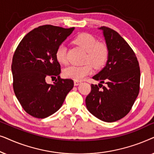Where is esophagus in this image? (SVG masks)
<instances>
[{
	"label": "esophagus",
	"instance_id": "34e87169",
	"mask_svg": "<svg viewBox=\"0 0 154 154\" xmlns=\"http://www.w3.org/2000/svg\"><path fill=\"white\" fill-rule=\"evenodd\" d=\"M81 83V81H77V80H74V85H79Z\"/></svg>",
	"mask_w": 154,
	"mask_h": 154
}]
</instances>
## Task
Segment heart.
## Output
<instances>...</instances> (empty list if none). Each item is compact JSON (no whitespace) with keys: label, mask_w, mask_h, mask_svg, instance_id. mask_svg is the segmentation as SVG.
I'll use <instances>...</instances> for the list:
<instances>
[{"label":"heart","mask_w":154,"mask_h":154,"mask_svg":"<svg viewBox=\"0 0 154 154\" xmlns=\"http://www.w3.org/2000/svg\"><path fill=\"white\" fill-rule=\"evenodd\" d=\"M73 43L79 45L86 52L85 62H90L95 67L100 68L106 63L109 57V49L107 45L97 40L93 35L88 33L78 35L73 40ZM55 57L58 62L66 64L67 62L66 48L64 44H61L57 48ZM93 68L90 63L83 66H67L63 71V74L66 78L77 81H81L92 72Z\"/></svg>","instance_id":"obj_1"}]
</instances>
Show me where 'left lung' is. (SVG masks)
<instances>
[{
    "label": "left lung",
    "instance_id": "1",
    "mask_svg": "<svg viewBox=\"0 0 154 154\" xmlns=\"http://www.w3.org/2000/svg\"><path fill=\"white\" fill-rule=\"evenodd\" d=\"M99 29L103 31L109 57L106 66L92 77L100 83L98 85L91 84L85 104L92 115L111 123L131 110L140 92V69L134 51L116 31L106 26Z\"/></svg>",
    "mask_w": 154,
    "mask_h": 154
}]
</instances>
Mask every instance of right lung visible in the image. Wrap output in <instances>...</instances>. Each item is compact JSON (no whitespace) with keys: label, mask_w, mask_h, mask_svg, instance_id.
I'll return each instance as SVG.
<instances>
[{"label":"right lung","mask_w":154,"mask_h":154,"mask_svg":"<svg viewBox=\"0 0 154 154\" xmlns=\"http://www.w3.org/2000/svg\"><path fill=\"white\" fill-rule=\"evenodd\" d=\"M73 30L74 27L38 26L23 38L14 52V94L24 111L33 117L45 119L55 113L73 88V80L60 78L61 66L55 57L57 48ZM48 77L58 79L48 84L45 81Z\"/></svg>","instance_id":"1"}]
</instances>
